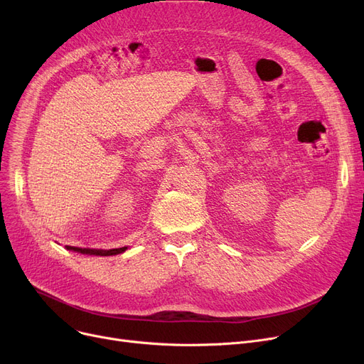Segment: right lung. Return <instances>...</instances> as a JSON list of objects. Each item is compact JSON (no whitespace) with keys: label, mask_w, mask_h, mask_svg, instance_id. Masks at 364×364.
<instances>
[{"label":"right lung","mask_w":364,"mask_h":364,"mask_svg":"<svg viewBox=\"0 0 364 364\" xmlns=\"http://www.w3.org/2000/svg\"><path fill=\"white\" fill-rule=\"evenodd\" d=\"M68 250L76 251V252H81V254H90V255H102V257H109V255H117L121 254L127 250V246L124 247H117V250H109V251H103V250H82V247H73V246H66Z\"/></svg>","instance_id":"1"}]
</instances>
